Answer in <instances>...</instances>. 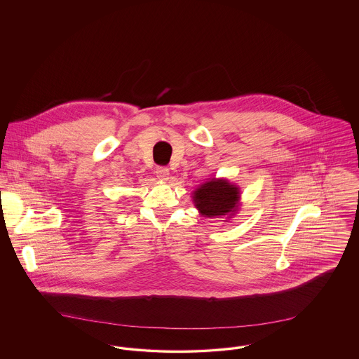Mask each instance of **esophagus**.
<instances>
[{
    "label": "esophagus",
    "mask_w": 359,
    "mask_h": 359,
    "mask_svg": "<svg viewBox=\"0 0 359 359\" xmlns=\"http://www.w3.org/2000/svg\"><path fill=\"white\" fill-rule=\"evenodd\" d=\"M156 175L160 180H168L170 179V170L167 167H157Z\"/></svg>",
    "instance_id": "34e87169"
}]
</instances>
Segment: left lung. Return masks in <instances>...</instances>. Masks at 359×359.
Wrapping results in <instances>:
<instances>
[{
    "instance_id": "1",
    "label": "left lung",
    "mask_w": 359,
    "mask_h": 359,
    "mask_svg": "<svg viewBox=\"0 0 359 359\" xmlns=\"http://www.w3.org/2000/svg\"><path fill=\"white\" fill-rule=\"evenodd\" d=\"M239 194L238 187L229 180L211 179L195 189L192 199L203 217H233L238 211Z\"/></svg>"
}]
</instances>
